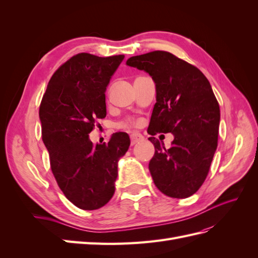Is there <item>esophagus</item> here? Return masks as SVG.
I'll return each mask as SVG.
<instances>
[{"label":"esophagus","mask_w":258,"mask_h":258,"mask_svg":"<svg viewBox=\"0 0 258 258\" xmlns=\"http://www.w3.org/2000/svg\"><path fill=\"white\" fill-rule=\"evenodd\" d=\"M130 140H131V145H135L139 142L143 141L144 137L141 134H139V132H132L130 135Z\"/></svg>","instance_id":"34e87169"}]
</instances>
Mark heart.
Here are the masks:
<instances>
[{
	"mask_svg": "<svg viewBox=\"0 0 258 258\" xmlns=\"http://www.w3.org/2000/svg\"><path fill=\"white\" fill-rule=\"evenodd\" d=\"M139 120L136 118H132V117H129V118L124 119L119 123V126L122 128H131V127H137L139 124Z\"/></svg>",
	"mask_w": 258,
	"mask_h": 258,
	"instance_id": "b5f03b06",
	"label": "heart"
}]
</instances>
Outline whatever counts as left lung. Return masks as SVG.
<instances>
[{"mask_svg":"<svg viewBox=\"0 0 258 258\" xmlns=\"http://www.w3.org/2000/svg\"><path fill=\"white\" fill-rule=\"evenodd\" d=\"M144 70L156 84V103L147 132L155 146L148 169L156 187L166 196L183 199L206 181L217 147L220 105L198 68L174 54L155 50L127 60ZM171 132V147L153 136Z\"/></svg>","mask_w":258,"mask_h":258,"instance_id":"8db88e82","label":"left lung"}]
</instances>
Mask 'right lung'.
I'll use <instances>...</instances> for the list:
<instances>
[{
  "label": "right lung",
  "instance_id": "add662e5",
  "mask_svg": "<svg viewBox=\"0 0 258 258\" xmlns=\"http://www.w3.org/2000/svg\"><path fill=\"white\" fill-rule=\"evenodd\" d=\"M123 58L75 54L52 74L40 105L52 174L64 196L82 210H97L111 200L117 162L130 145L124 132L96 146L88 136L97 119L106 116L105 90Z\"/></svg>",
  "mask_w": 258,
  "mask_h": 258
}]
</instances>
